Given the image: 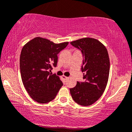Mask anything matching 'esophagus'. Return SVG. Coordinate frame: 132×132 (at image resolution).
<instances>
[{"label": "esophagus", "mask_w": 132, "mask_h": 132, "mask_svg": "<svg viewBox=\"0 0 132 132\" xmlns=\"http://www.w3.org/2000/svg\"><path fill=\"white\" fill-rule=\"evenodd\" d=\"M62 78H63V79H64V80H67L69 79V77H65V76H64V75H63V76H62Z\"/></svg>", "instance_id": "obj_1"}]
</instances>
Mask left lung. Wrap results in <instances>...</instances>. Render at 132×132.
<instances>
[{
  "mask_svg": "<svg viewBox=\"0 0 132 132\" xmlns=\"http://www.w3.org/2000/svg\"><path fill=\"white\" fill-rule=\"evenodd\" d=\"M70 44L83 55L81 70L84 79L70 88L71 96L80 105H91L101 97L107 84L110 72L107 50L100 41L92 38H83Z\"/></svg>",
  "mask_w": 132,
  "mask_h": 132,
  "instance_id": "8db88e82",
  "label": "left lung"
}]
</instances>
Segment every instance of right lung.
I'll use <instances>...</instances> for the list:
<instances>
[{
  "label": "right lung",
  "instance_id": "1",
  "mask_svg": "<svg viewBox=\"0 0 132 132\" xmlns=\"http://www.w3.org/2000/svg\"><path fill=\"white\" fill-rule=\"evenodd\" d=\"M69 42L55 44L49 40L35 37L22 48L20 69L23 85L30 97L40 103L55 98L63 83L51 70L57 67V55Z\"/></svg>",
  "mask_w": 132,
  "mask_h": 132
}]
</instances>
